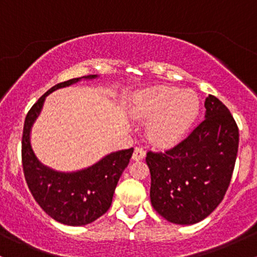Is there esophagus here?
I'll return each mask as SVG.
<instances>
[{
	"mask_svg": "<svg viewBox=\"0 0 257 257\" xmlns=\"http://www.w3.org/2000/svg\"><path fill=\"white\" fill-rule=\"evenodd\" d=\"M145 155H146L145 151H144L141 147H135L132 159L133 161H141V159L145 158Z\"/></svg>",
	"mask_w": 257,
	"mask_h": 257,
	"instance_id": "1",
	"label": "esophagus"
}]
</instances>
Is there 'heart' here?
I'll list each match as a JSON object with an SVG mask.
<instances>
[{"label":"heart","mask_w":257,"mask_h":257,"mask_svg":"<svg viewBox=\"0 0 257 257\" xmlns=\"http://www.w3.org/2000/svg\"><path fill=\"white\" fill-rule=\"evenodd\" d=\"M199 112L198 96L178 88H147L133 96L129 113L134 119L150 123L149 138L153 145L170 147L178 144Z\"/></svg>","instance_id":"b5f03b06"}]
</instances>
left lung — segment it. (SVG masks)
<instances>
[{
    "instance_id": "1",
    "label": "left lung",
    "mask_w": 257,
    "mask_h": 257,
    "mask_svg": "<svg viewBox=\"0 0 257 257\" xmlns=\"http://www.w3.org/2000/svg\"><path fill=\"white\" fill-rule=\"evenodd\" d=\"M205 119L179 145L147 152L151 204L169 222L193 225L220 204L231 182L239 132L216 96L205 99Z\"/></svg>"
}]
</instances>
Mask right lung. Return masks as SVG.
I'll list each match as a JSON object with an SVG mask.
<instances>
[{
    "label": "right lung",
    "instance_id": "right-lung-1",
    "mask_svg": "<svg viewBox=\"0 0 257 257\" xmlns=\"http://www.w3.org/2000/svg\"><path fill=\"white\" fill-rule=\"evenodd\" d=\"M96 77L98 75L83 76L52 87L30 108L24 123L22 159L26 184L38 205L52 219L64 225H88L110 209L118 180L134 151V149H128L111 152L93 166L71 173L58 172L44 166L35 155L30 141L31 129L47 96L81 79Z\"/></svg>",
    "mask_w": 257,
    "mask_h": 257
}]
</instances>
